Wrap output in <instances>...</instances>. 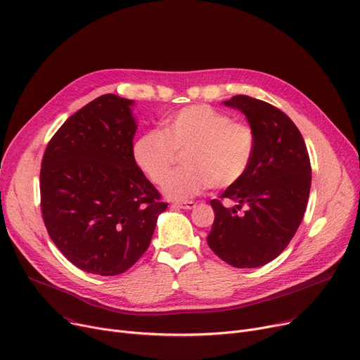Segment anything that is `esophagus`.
<instances>
[{
    "label": "esophagus",
    "instance_id": "obj_1",
    "mask_svg": "<svg viewBox=\"0 0 360 360\" xmlns=\"http://www.w3.org/2000/svg\"><path fill=\"white\" fill-rule=\"evenodd\" d=\"M172 206L173 207H179V209H193L196 206V203L192 202V200H188V202H174Z\"/></svg>",
    "mask_w": 360,
    "mask_h": 360
}]
</instances>
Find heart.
<instances>
[{
    "mask_svg": "<svg viewBox=\"0 0 360 360\" xmlns=\"http://www.w3.org/2000/svg\"><path fill=\"white\" fill-rule=\"evenodd\" d=\"M257 135L247 122L207 104L183 108L168 117L162 131L141 134L132 146L134 160L145 177L161 186L185 153V168L164 184L173 199L193 198L209 186L225 190L236 186L248 172L256 154Z\"/></svg>",
    "mask_w": 360,
    "mask_h": 360,
    "instance_id": "obj_1",
    "label": "heart"
}]
</instances>
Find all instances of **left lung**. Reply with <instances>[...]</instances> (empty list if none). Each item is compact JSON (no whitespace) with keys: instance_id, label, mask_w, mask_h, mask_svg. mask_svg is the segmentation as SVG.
Segmentation results:
<instances>
[{"instance_id":"8db88e82","label":"left lung","mask_w":360,"mask_h":360,"mask_svg":"<svg viewBox=\"0 0 360 360\" xmlns=\"http://www.w3.org/2000/svg\"><path fill=\"white\" fill-rule=\"evenodd\" d=\"M224 103L245 115L257 145L245 176L210 200L215 221L207 244L228 264L252 269L276 259L297 232L309 198L311 162L300 129L282 110L244 94ZM225 200L236 205L228 208Z\"/></svg>"}]
</instances>
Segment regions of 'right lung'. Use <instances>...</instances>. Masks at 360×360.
I'll list each match as a JSON object with an SVG mask.
<instances>
[{
    "label": "right lung",
    "instance_id": "add662e5",
    "mask_svg": "<svg viewBox=\"0 0 360 360\" xmlns=\"http://www.w3.org/2000/svg\"><path fill=\"white\" fill-rule=\"evenodd\" d=\"M132 104L97 97L63 122L41 158L40 209L51 240L78 269L101 276L139 260L167 209L134 160Z\"/></svg>",
    "mask_w": 360,
    "mask_h": 360
}]
</instances>
